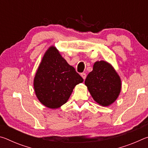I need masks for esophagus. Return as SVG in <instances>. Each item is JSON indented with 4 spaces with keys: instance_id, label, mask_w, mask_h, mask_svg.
Listing matches in <instances>:
<instances>
[{
    "instance_id": "esophagus-1",
    "label": "esophagus",
    "mask_w": 148,
    "mask_h": 148,
    "mask_svg": "<svg viewBox=\"0 0 148 148\" xmlns=\"http://www.w3.org/2000/svg\"><path fill=\"white\" fill-rule=\"evenodd\" d=\"M81 76L83 77L84 79H86V74L84 73V72H83V73L81 74Z\"/></svg>"
}]
</instances>
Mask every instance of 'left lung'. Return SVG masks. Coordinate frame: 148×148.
I'll return each instance as SVG.
<instances>
[{
    "instance_id": "1",
    "label": "left lung",
    "mask_w": 148,
    "mask_h": 148,
    "mask_svg": "<svg viewBox=\"0 0 148 148\" xmlns=\"http://www.w3.org/2000/svg\"><path fill=\"white\" fill-rule=\"evenodd\" d=\"M90 93L97 103L108 106L116 101L121 88L119 75L111 65L104 61L93 65L85 81Z\"/></svg>"
}]
</instances>
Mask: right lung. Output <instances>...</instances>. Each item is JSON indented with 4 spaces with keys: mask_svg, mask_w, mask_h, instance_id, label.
<instances>
[{
    "mask_svg": "<svg viewBox=\"0 0 148 148\" xmlns=\"http://www.w3.org/2000/svg\"><path fill=\"white\" fill-rule=\"evenodd\" d=\"M84 79L69 65L54 46L44 54L34 79L37 98L49 108H57L66 103L74 87Z\"/></svg>",
    "mask_w": 148,
    "mask_h": 148,
    "instance_id": "1",
    "label": "right lung"
}]
</instances>
